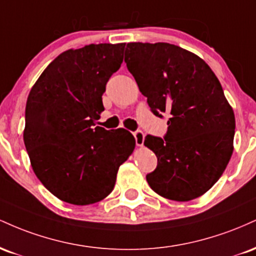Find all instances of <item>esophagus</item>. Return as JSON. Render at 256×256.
Here are the masks:
<instances>
[{"label":"esophagus","mask_w":256,"mask_h":256,"mask_svg":"<svg viewBox=\"0 0 256 256\" xmlns=\"http://www.w3.org/2000/svg\"><path fill=\"white\" fill-rule=\"evenodd\" d=\"M134 140H136V146H142L143 143H144V134H143V131L140 130L134 131Z\"/></svg>","instance_id":"34e87169"}]
</instances>
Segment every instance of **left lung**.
Segmentation results:
<instances>
[{
  "instance_id": "8db88e82",
  "label": "left lung",
  "mask_w": 256,
  "mask_h": 256,
  "mask_svg": "<svg viewBox=\"0 0 256 256\" xmlns=\"http://www.w3.org/2000/svg\"><path fill=\"white\" fill-rule=\"evenodd\" d=\"M125 62L152 113L171 116L165 137L144 140L158 158L149 186L174 201L204 195L234 152V114L218 78L201 58L170 43H128Z\"/></svg>"
}]
</instances>
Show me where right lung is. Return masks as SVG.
I'll use <instances>...</instances> for the list:
<instances>
[{
	"instance_id": "add662e5",
	"label": "right lung",
	"mask_w": 256,
	"mask_h": 256,
	"mask_svg": "<svg viewBox=\"0 0 256 256\" xmlns=\"http://www.w3.org/2000/svg\"><path fill=\"white\" fill-rule=\"evenodd\" d=\"M124 48L125 43H101L64 52L28 98L24 143L31 166L44 186L68 204H91L110 195L136 146L125 128L95 126Z\"/></svg>"
}]
</instances>
